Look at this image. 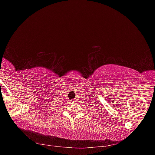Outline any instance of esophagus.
<instances>
[{
	"label": "esophagus",
	"mask_w": 155,
	"mask_h": 155,
	"mask_svg": "<svg viewBox=\"0 0 155 155\" xmlns=\"http://www.w3.org/2000/svg\"><path fill=\"white\" fill-rule=\"evenodd\" d=\"M74 102H76V100H75V99H74V100H71V103H74Z\"/></svg>",
	"instance_id": "esophagus-1"
}]
</instances>
